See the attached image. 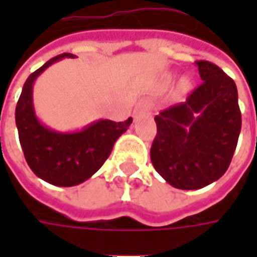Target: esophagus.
Here are the masks:
<instances>
[{
  "mask_svg": "<svg viewBox=\"0 0 257 257\" xmlns=\"http://www.w3.org/2000/svg\"><path fill=\"white\" fill-rule=\"evenodd\" d=\"M152 108H153V104L152 101H149V100H143V101H140V103L136 105V108H134V114L137 115V114H150L152 113Z\"/></svg>",
  "mask_w": 257,
  "mask_h": 257,
  "instance_id": "34e87169",
  "label": "esophagus"
}]
</instances>
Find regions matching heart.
<instances>
[{
  "instance_id": "b5f03b06",
  "label": "heart",
  "mask_w": 257,
  "mask_h": 257,
  "mask_svg": "<svg viewBox=\"0 0 257 257\" xmlns=\"http://www.w3.org/2000/svg\"><path fill=\"white\" fill-rule=\"evenodd\" d=\"M183 84H186V83H183Z\"/></svg>"
}]
</instances>
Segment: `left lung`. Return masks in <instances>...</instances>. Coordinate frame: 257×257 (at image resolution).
Returning <instances> with one entry per match:
<instances>
[{
  "label": "left lung",
  "instance_id": "obj_1",
  "mask_svg": "<svg viewBox=\"0 0 257 257\" xmlns=\"http://www.w3.org/2000/svg\"><path fill=\"white\" fill-rule=\"evenodd\" d=\"M196 65L202 83L184 103L154 117L157 134L150 150L156 172L182 190H197L222 177L242 128L234 81L213 63Z\"/></svg>",
  "mask_w": 257,
  "mask_h": 257
}]
</instances>
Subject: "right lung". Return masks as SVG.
Wrapping results in <instances>:
<instances>
[{
    "label": "right lung",
    "mask_w": 257,
    "mask_h": 257,
    "mask_svg": "<svg viewBox=\"0 0 257 257\" xmlns=\"http://www.w3.org/2000/svg\"><path fill=\"white\" fill-rule=\"evenodd\" d=\"M65 57L74 58L75 55H57L27 78L15 108V124L25 160L35 176L54 186L71 187L90 179L103 166L114 143L127 132L133 118L121 123L97 120L71 133H61L41 123L35 115L33 85L44 70Z\"/></svg>",
    "instance_id": "1"
}]
</instances>
